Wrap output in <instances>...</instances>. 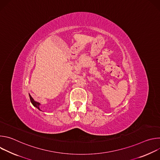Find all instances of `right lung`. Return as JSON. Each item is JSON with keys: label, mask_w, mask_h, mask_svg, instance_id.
Instances as JSON below:
<instances>
[{"label": "right lung", "mask_w": 160, "mask_h": 160, "mask_svg": "<svg viewBox=\"0 0 160 160\" xmlns=\"http://www.w3.org/2000/svg\"><path fill=\"white\" fill-rule=\"evenodd\" d=\"M29 96H30V101H31V102L32 103V104L35 106V107H36L37 108H38L39 110H40V108H39V106H40V103L39 102H36V101H35L34 100H33V99L32 98V97L29 94ZM41 111V110H40Z\"/></svg>", "instance_id": "1"}]
</instances>
